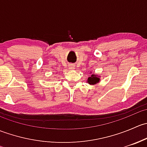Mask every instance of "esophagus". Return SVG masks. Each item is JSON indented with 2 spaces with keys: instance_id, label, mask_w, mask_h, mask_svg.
<instances>
[{
  "instance_id": "obj_1",
  "label": "esophagus",
  "mask_w": 147,
  "mask_h": 147,
  "mask_svg": "<svg viewBox=\"0 0 147 147\" xmlns=\"http://www.w3.org/2000/svg\"><path fill=\"white\" fill-rule=\"evenodd\" d=\"M69 69H75V66H74V65L72 64L69 65Z\"/></svg>"
}]
</instances>
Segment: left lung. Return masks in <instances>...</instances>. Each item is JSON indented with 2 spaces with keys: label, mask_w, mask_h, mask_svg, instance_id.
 I'll return each instance as SVG.
<instances>
[{
  "label": "left lung",
  "mask_w": 147,
  "mask_h": 147,
  "mask_svg": "<svg viewBox=\"0 0 147 147\" xmlns=\"http://www.w3.org/2000/svg\"><path fill=\"white\" fill-rule=\"evenodd\" d=\"M99 78H100V77H97V75H94V74H92L91 76L87 79V82L90 84H97V83H98L100 80V79Z\"/></svg>",
  "instance_id": "1"
}]
</instances>
